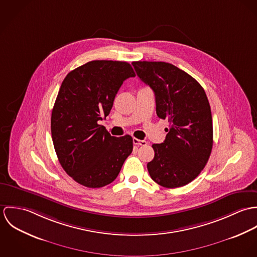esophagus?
<instances>
[{
    "instance_id": "esophagus-1",
    "label": "esophagus",
    "mask_w": 257,
    "mask_h": 257,
    "mask_svg": "<svg viewBox=\"0 0 257 257\" xmlns=\"http://www.w3.org/2000/svg\"><path fill=\"white\" fill-rule=\"evenodd\" d=\"M133 142H134V145H136V146H147V143L146 141H142V140H138V139H134L133 140Z\"/></svg>"
}]
</instances>
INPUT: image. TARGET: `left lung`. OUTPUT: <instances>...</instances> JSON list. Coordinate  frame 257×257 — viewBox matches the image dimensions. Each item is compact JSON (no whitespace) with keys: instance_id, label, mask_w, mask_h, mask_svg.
I'll return each mask as SVG.
<instances>
[{"instance_id":"1","label":"left lung","mask_w":257,"mask_h":257,"mask_svg":"<svg viewBox=\"0 0 257 257\" xmlns=\"http://www.w3.org/2000/svg\"><path fill=\"white\" fill-rule=\"evenodd\" d=\"M133 65L154 92L158 117L169 122L165 141L152 145L149 175L165 188L185 186L201 173L212 152L213 119L205 90L173 64L135 61Z\"/></svg>"}]
</instances>
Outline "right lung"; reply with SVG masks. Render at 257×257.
<instances>
[{
  "mask_svg": "<svg viewBox=\"0 0 257 257\" xmlns=\"http://www.w3.org/2000/svg\"><path fill=\"white\" fill-rule=\"evenodd\" d=\"M135 76L127 62L94 60L64 78L51 113V137L62 168L77 183H111L132 153L131 136L111 137L98 121L110 113L123 81Z\"/></svg>",
  "mask_w": 257,
  "mask_h": 257,
  "instance_id": "obj_1",
  "label": "right lung"
}]
</instances>
